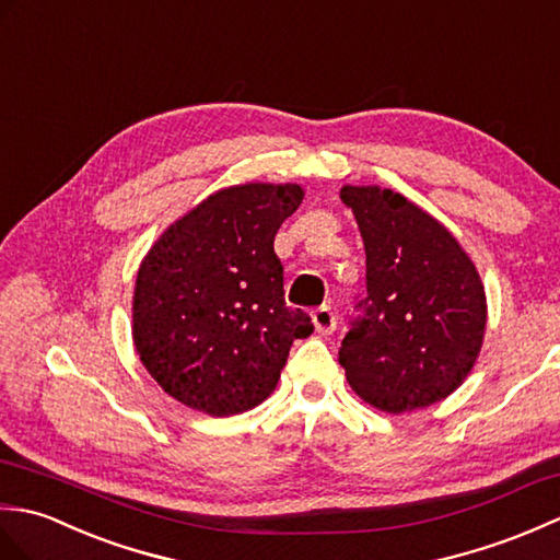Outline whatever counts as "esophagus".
Listing matches in <instances>:
<instances>
[{
    "label": "esophagus",
    "instance_id": "1",
    "mask_svg": "<svg viewBox=\"0 0 560 560\" xmlns=\"http://www.w3.org/2000/svg\"><path fill=\"white\" fill-rule=\"evenodd\" d=\"M312 318H314V326L320 335H330L335 330V326H338V318H335V314L330 312V306H318L316 312H312Z\"/></svg>",
    "mask_w": 560,
    "mask_h": 560
}]
</instances>
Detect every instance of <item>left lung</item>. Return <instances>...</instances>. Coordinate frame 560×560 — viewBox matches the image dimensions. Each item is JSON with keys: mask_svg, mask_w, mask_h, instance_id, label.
I'll return each mask as SVG.
<instances>
[{"mask_svg": "<svg viewBox=\"0 0 560 560\" xmlns=\"http://www.w3.org/2000/svg\"><path fill=\"white\" fill-rule=\"evenodd\" d=\"M366 252L340 364L371 407L402 415L463 385L487 330V294L465 248L436 218L381 186H342Z\"/></svg>", "mask_w": 560, "mask_h": 560, "instance_id": "1", "label": "left lung"}]
</instances>
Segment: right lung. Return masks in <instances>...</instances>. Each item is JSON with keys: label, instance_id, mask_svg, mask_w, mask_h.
<instances>
[{"label": "right lung", "instance_id": "add662e5", "mask_svg": "<svg viewBox=\"0 0 560 560\" xmlns=\"http://www.w3.org/2000/svg\"><path fill=\"white\" fill-rule=\"evenodd\" d=\"M300 184L220 189L170 225L145 254L133 290V345L160 388L210 417L276 390L296 338L314 323L284 304L280 225Z\"/></svg>", "mask_w": 560, "mask_h": 560}]
</instances>
